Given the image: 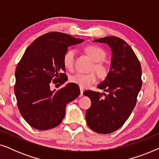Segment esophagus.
Returning a JSON list of instances; mask_svg holds the SVG:
<instances>
[{
    "instance_id": "esophagus-1",
    "label": "esophagus",
    "mask_w": 159,
    "mask_h": 159,
    "mask_svg": "<svg viewBox=\"0 0 159 159\" xmlns=\"http://www.w3.org/2000/svg\"><path fill=\"white\" fill-rule=\"evenodd\" d=\"M83 92H84L83 89L80 88V96H82V95H83Z\"/></svg>"
}]
</instances>
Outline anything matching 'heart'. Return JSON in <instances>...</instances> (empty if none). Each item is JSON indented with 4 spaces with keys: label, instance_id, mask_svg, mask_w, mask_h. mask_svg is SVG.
<instances>
[{
    "label": "heart",
    "instance_id": "b5f03b06",
    "mask_svg": "<svg viewBox=\"0 0 159 159\" xmlns=\"http://www.w3.org/2000/svg\"><path fill=\"white\" fill-rule=\"evenodd\" d=\"M85 52L95 62L91 70L96 71L100 77H106L108 72V66L101 61L106 57V53L103 50L96 45H88L85 48ZM75 53V50L69 49L63 56V64L65 68L69 70L73 69ZM97 80V75L94 72L90 74L78 73L70 77V82L80 87V88H88L91 84L95 83Z\"/></svg>",
    "mask_w": 159,
    "mask_h": 159
}]
</instances>
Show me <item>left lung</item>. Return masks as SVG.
Listing matches in <instances>:
<instances>
[{
	"label": "left lung",
	"instance_id": "1",
	"mask_svg": "<svg viewBox=\"0 0 159 159\" xmlns=\"http://www.w3.org/2000/svg\"><path fill=\"white\" fill-rule=\"evenodd\" d=\"M94 41L109 45L112 58L107 77L98 85L106 93H83L91 100L86 121L93 131L109 134L119 129L134 109L142 87V69L133 50L122 39L108 36Z\"/></svg>",
	"mask_w": 159,
	"mask_h": 159
}]
</instances>
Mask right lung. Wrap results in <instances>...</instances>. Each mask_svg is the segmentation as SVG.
Masks as SVG:
<instances>
[{
	"label": "right lung",
	"instance_id": "add662e5",
	"mask_svg": "<svg viewBox=\"0 0 159 159\" xmlns=\"http://www.w3.org/2000/svg\"><path fill=\"white\" fill-rule=\"evenodd\" d=\"M83 40L51 32L39 37L26 49L15 71L14 93L19 112L34 129L47 130L60 125L66 104L79 96L77 84L69 83L58 90H51L50 84L52 81H66L63 56L69 46Z\"/></svg>",
	"mask_w": 159,
	"mask_h": 159
}]
</instances>
